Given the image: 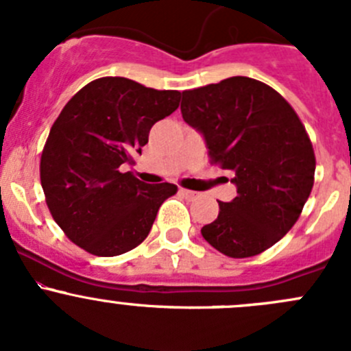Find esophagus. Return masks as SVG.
Here are the masks:
<instances>
[{
    "mask_svg": "<svg viewBox=\"0 0 351 351\" xmlns=\"http://www.w3.org/2000/svg\"><path fill=\"white\" fill-rule=\"evenodd\" d=\"M180 193H182L185 198H189V200H193V198H197L198 195L197 192H192V190H186V189H180Z\"/></svg>",
    "mask_w": 351,
    "mask_h": 351,
    "instance_id": "34e87169",
    "label": "esophagus"
}]
</instances>
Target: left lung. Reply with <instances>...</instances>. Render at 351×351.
<instances>
[{
	"label": "left lung",
	"instance_id": "1",
	"mask_svg": "<svg viewBox=\"0 0 351 351\" xmlns=\"http://www.w3.org/2000/svg\"><path fill=\"white\" fill-rule=\"evenodd\" d=\"M182 115L204 136L212 165L234 173L238 190L202 228L205 241L231 258L254 256L280 241L311 195L316 169L293 108L268 84L232 76L183 91Z\"/></svg>",
	"mask_w": 351,
	"mask_h": 351
}]
</instances>
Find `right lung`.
Wrapping results in <instances>:
<instances>
[{"label": "right lung", "instance_id": "obj_1", "mask_svg": "<svg viewBox=\"0 0 351 351\" xmlns=\"http://www.w3.org/2000/svg\"><path fill=\"white\" fill-rule=\"evenodd\" d=\"M180 95L108 76L81 88L59 113L42 151V189L59 228L88 253L117 256L139 246L178 190L120 166L143 153L151 127L178 108Z\"/></svg>", "mask_w": 351, "mask_h": 351}]
</instances>
